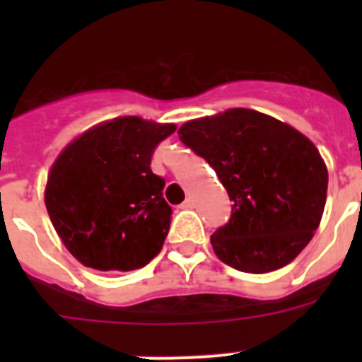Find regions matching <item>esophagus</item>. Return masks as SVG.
Listing matches in <instances>:
<instances>
[{
  "label": "esophagus",
  "instance_id": "esophagus-1",
  "mask_svg": "<svg viewBox=\"0 0 362 362\" xmlns=\"http://www.w3.org/2000/svg\"><path fill=\"white\" fill-rule=\"evenodd\" d=\"M194 199H192V197H187V199H185V203L181 204V209L183 210H190V209H194Z\"/></svg>",
  "mask_w": 362,
  "mask_h": 362
}]
</instances>
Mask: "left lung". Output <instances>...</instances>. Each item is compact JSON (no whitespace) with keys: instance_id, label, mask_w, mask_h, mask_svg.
Returning a JSON list of instances; mask_svg holds the SVG:
<instances>
[{"instance_id":"8db88e82","label":"left lung","mask_w":362,"mask_h":362,"mask_svg":"<svg viewBox=\"0 0 362 362\" xmlns=\"http://www.w3.org/2000/svg\"><path fill=\"white\" fill-rule=\"evenodd\" d=\"M179 139L216 170L232 214L210 238L217 257L248 274L288 264L321 223L328 172L308 137L248 108L188 121Z\"/></svg>"}]
</instances>
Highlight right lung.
I'll return each mask as SVG.
<instances>
[{"label": "right lung", "mask_w": 362, "mask_h": 362, "mask_svg": "<svg viewBox=\"0 0 362 362\" xmlns=\"http://www.w3.org/2000/svg\"><path fill=\"white\" fill-rule=\"evenodd\" d=\"M174 124L117 117L70 143L50 170L45 204L63 245L85 267L130 272L161 252L172 209L150 168Z\"/></svg>", "instance_id": "add662e5"}]
</instances>
